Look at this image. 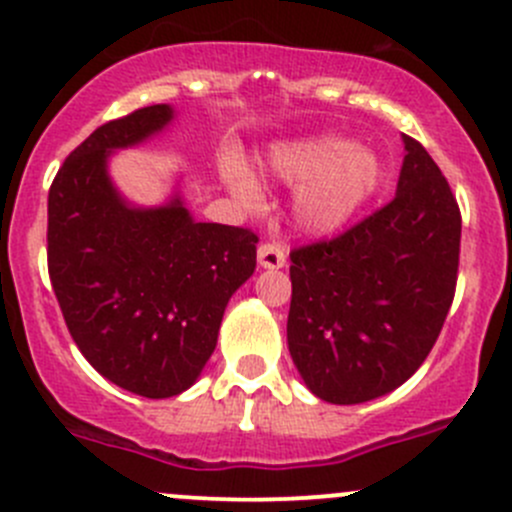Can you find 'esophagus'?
Here are the masks:
<instances>
[{
  "mask_svg": "<svg viewBox=\"0 0 512 512\" xmlns=\"http://www.w3.org/2000/svg\"><path fill=\"white\" fill-rule=\"evenodd\" d=\"M257 262H260V267H265V270H280V267H285L287 255L280 245L265 242V245H260V250H257Z\"/></svg>",
  "mask_w": 512,
  "mask_h": 512,
  "instance_id": "esophagus-1",
  "label": "esophagus"
}]
</instances>
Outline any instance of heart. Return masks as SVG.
<instances>
[{"instance_id": "obj_1", "label": "heart", "mask_w": 512, "mask_h": 512, "mask_svg": "<svg viewBox=\"0 0 512 512\" xmlns=\"http://www.w3.org/2000/svg\"><path fill=\"white\" fill-rule=\"evenodd\" d=\"M265 168L277 183L294 188V225L307 235H332L364 208L381 185V160L371 148L356 146L339 133L292 138L270 146ZM225 188L247 210L265 203L260 180L237 158L220 168Z\"/></svg>"}]
</instances>
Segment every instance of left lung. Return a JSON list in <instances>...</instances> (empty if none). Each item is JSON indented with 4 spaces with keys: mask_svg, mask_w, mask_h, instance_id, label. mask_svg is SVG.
<instances>
[{
    "mask_svg": "<svg viewBox=\"0 0 512 512\" xmlns=\"http://www.w3.org/2000/svg\"><path fill=\"white\" fill-rule=\"evenodd\" d=\"M401 141L389 205L337 240L289 252V354L307 389L329 404H364L411 379L456 292V198L426 148Z\"/></svg>",
    "mask_w": 512,
    "mask_h": 512,
    "instance_id": "left-lung-1",
    "label": "left lung"
}]
</instances>
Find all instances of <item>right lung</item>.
<instances>
[{
    "mask_svg": "<svg viewBox=\"0 0 512 512\" xmlns=\"http://www.w3.org/2000/svg\"><path fill=\"white\" fill-rule=\"evenodd\" d=\"M175 121L168 103L96 128L49 190V277L66 327L111 384L168 399L198 381L227 302L257 265V235L198 223L180 180L160 205H136L111 178L113 153Z\"/></svg>",
    "mask_w": 512,
    "mask_h": 512,
    "instance_id": "1",
    "label": "right lung"
}]
</instances>
